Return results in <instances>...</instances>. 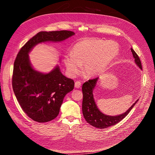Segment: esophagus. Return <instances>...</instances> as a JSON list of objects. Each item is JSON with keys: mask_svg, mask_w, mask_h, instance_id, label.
<instances>
[{"mask_svg": "<svg viewBox=\"0 0 155 155\" xmlns=\"http://www.w3.org/2000/svg\"><path fill=\"white\" fill-rule=\"evenodd\" d=\"M81 85H82V84H81L80 81H77V82H75V88H80Z\"/></svg>", "mask_w": 155, "mask_h": 155, "instance_id": "34e87169", "label": "esophagus"}]
</instances>
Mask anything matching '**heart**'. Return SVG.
<instances>
[{"instance_id":"b5f03b06","label":"heart","mask_w":155,"mask_h":155,"mask_svg":"<svg viewBox=\"0 0 155 155\" xmlns=\"http://www.w3.org/2000/svg\"><path fill=\"white\" fill-rule=\"evenodd\" d=\"M119 52V45L114 41L87 39L73 46L71 55L65 56L63 61L70 77H76L84 64L85 74L88 77L94 78L101 75L107 70Z\"/></svg>"}]
</instances>
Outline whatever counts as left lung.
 Returning a JSON list of instances; mask_svg holds the SVG:
<instances>
[{"mask_svg": "<svg viewBox=\"0 0 155 155\" xmlns=\"http://www.w3.org/2000/svg\"><path fill=\"white\" fill-rule=\"evenodd\" d=\"M134 62L137 66L142 70L141 63L139 56L131 48ZM99 80L97 77L93 80H89L82 85L83 101H82V112L84 118L88 124L99 129H105L111 126H114L123 119L130 112L134 105L138 101V99L130 107L126 112L116 116H109L102 112L97 107L94 97V90L96 84Z\"/></svg>", "mask_w": 155, "mask_h": 155, "instance_id": "left-lung-1", "label": "left lung"}]
</instances>
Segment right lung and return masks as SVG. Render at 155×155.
I'll return each mask as SVG.
<instances>
[{
  "instance_id": "1",
  "label": "right lung",
  "mask_w": 155,
  "mask_h": 155,
  "mask_svg": "<svg viewBox=\"0 0 155 155\" xmlns=\"http://www.w3.org/2000/svg\"><path fill=\"white\" fill-rule=\"evenodd\" d=\"M74 35L69 31L39 32L21 48L16 57L13 91L21 108L32 120L46 123L58 116L64 97L73 91L75 83L62 74L58 64L48 73L36 70L29 54L39 44L61 42Z\"/></svg>"
}]
</instances>
